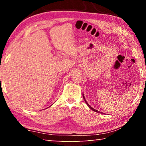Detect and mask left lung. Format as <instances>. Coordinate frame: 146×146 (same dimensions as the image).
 <instances>
[{"mask_svg": "<svg viewBox=\"0 0 146 146\" xmlns=\"http://www.w3.org/2000/svg\"><path fill=\"white\" fill-rule=\"evenodd\" d=\"M83 99H84V100L85 101V102H86V104H87V105L89 107V108H90L91 109L93 110V111H96V112H98V113H102V112H100V111H98V110H95V109H94V108H92L91 106H90V105H88V104L87 103V102H86V100H85V97H84V95H83Z\"/></svg>", "mask_w": 146, "mask_h": 146, "instance_id": "1", "label": "left lung"}]
</instances>
